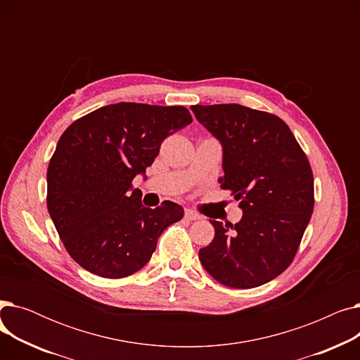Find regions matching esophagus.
Here are the masks:
<instances>
[{
  "label": "esophagus",
  "mask_w": 360,
  "mask_h": 360,
  "mask_svg": "<svg viewBox=\"0 0 360 360\" xmlns=\"http://www.w3.org/2000/svg\"><path fill=\"white\" fill-rule=\"evenodd\" d=\"M185 219L186 220H200L201 216L193 210H185Z\"/></svg>",
  "instance_id": "34e87169"
}]
</instances>
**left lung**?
<instances>
[{"instance_id": "8db88e82", "label": "left lung", "mask_w": 360, "mask_h": 360, "mask_svg": "<svg viewBox=\"0 0 360 360\" xmlns=\"http://www.w3.org/2000/svg\"><path fill=\"white\" fill-rule=\"evenodd\" d=\"M197 121L219 140V184L239 201L235 224L210 220L214 239L198 252L204 270L224 286L251 289L285 271L314 210V176L288 124L238 103L194 105Z\"/></svg>"}]
</instances>
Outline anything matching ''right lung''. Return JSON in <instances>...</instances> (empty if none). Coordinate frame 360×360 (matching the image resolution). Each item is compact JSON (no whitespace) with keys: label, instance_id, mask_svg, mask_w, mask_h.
I'll list each match as a JSON object with an SVG mask.
<instances>
[{"label":"right lung","instance_id":"right-lung-1","mask_svg":"<svg viewBox=\"0 0 360 360\" xmlns=\"http://www.w3.org/2000/svg\"><path fill=\"white\" fill-rule=\"evenodd\" d=\"M193 122L184 106L121 102L74 121L48 166V212L71 258L87 271L121 278L141 270L162 232L182 219L172 201L148 209L137 175L162 141Z\"/></svg>","mask_w":360,"mask_h":360}]
</instances>
